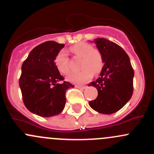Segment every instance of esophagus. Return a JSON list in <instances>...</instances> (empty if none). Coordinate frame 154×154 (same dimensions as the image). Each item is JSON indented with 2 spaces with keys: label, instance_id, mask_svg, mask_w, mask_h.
<instances>
[{
  "label": "esophagus",
  "instance_id": "34e87169",
  "mask_svg": "<svg viewBox=\"0 0 154 154\" xmlns=\"http://www.w3.org/2000/svg\"><path fill=\"white\" fill-rule=\"evenodd\" d=\"M75 87H76V88H79V89H81V90L85 89V88H86V86H85V85H75Z\"/></svg>",
  "mask_w": 154,
  "mask_h": 154
}]
</instances>
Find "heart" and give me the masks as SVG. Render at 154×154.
I'll list each match as a JSON object with an SVG mask.
<instances>
[{
	"label": "heart",
	"instance_id": "heart-1",
	"mask_svg": "<svg viewBox=\"0 0 154 154\" xmlns=\"http://www.w3.org/2000/svg\"><path fill=\"white\" fill-rule=\"evenodd\" d=\"M71 51L76 56L81 57L80 68L81 70L73 72L67 77L69 81L73 83H84L88 82L94 74L101 72L103 69V57L101 51L96 48H92L90 44L86 43H77L70 48ZM54 63L60 72L67 74L70 72L69 61L67 53L61 50L54 58Z\"/></svg>",
	"mask_w": 154,
	"mask_h": 154
}]
</instances>
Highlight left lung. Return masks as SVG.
Wrapping results in <instances>:
<instances>
[{
  "label": "left lung",
  "mask_w": 154,
  "mask_h": 154,
  "mask_svg": "<svg viewBox=\"0 0 154 154\" xmlns=\"http://www.w3.org/2000/svg\"><path fill=\"white\" fill-rule=\"evenodd\" d=\"M94 43L105 64L98 79L88 84L98 91L97 97L90 101L89 106L100 114H114L131 98L134 69L128 55L119 45L100 38L94 39Z\"/></svg>",
  "instance_id": "8db88e82"
}]
</instances>
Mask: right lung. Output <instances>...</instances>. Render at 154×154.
I'll return each mask as SVG.
<instances>
[{
	"label": "right lung",
	"instance_id": "right-lung-1",
	"mask_svg": "<svg viewBox=\"0 0 154 154\" xmlns=\"http://www.w3.org/2000/svg\"><path fill=\"white\" fill-rule=\"evenodd\" d=\"M65 46L46 41L31 51L23 63L19 80L23 101L27 109L43 117L59 114L66 105V92L74 85L63 81L54 63L57 53Z\"/></svg>",
	"mask_w": 154,
	"mask_h": 154
}]
</instances>
